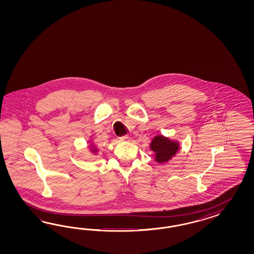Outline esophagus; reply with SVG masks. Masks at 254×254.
Listing matches in <instances>:
<instances>
[{"label": "esophagus", "instance_id": "34e87169", "mask_svg": "<svg viewBox=\"0 0 254 254\" xmlns=\"http://www.w3.org/2000/svg\"><path fill=\"white\" fill-rule=\"evenodd\" d=\"M120 140L121 141H129L130 140V138L128 137V136H123V137H120Z\"/></svg>", "mask_w": 254, "mask_h": 254}]
</instances>
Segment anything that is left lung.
Wrapping results in <instances>:
<instances>
[{"label":"left lung","instance_id":"1","mask_svg":"<svg viewBox=\"0 0 254 254\" xmlns=\"http://www.w3.org/2000/svg\"><path fill=\"white\" fill-rule=\"evenodd\" d=\"M150 148L155 154L154 160L162 164L170 160L179 151L180 146L177 141L170 140L162 135H157L153 138Z\"/></svg>","mask_w":254,"mask_h":254}]
</instances>
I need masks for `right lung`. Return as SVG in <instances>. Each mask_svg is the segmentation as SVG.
<instances>
[{
    "mask_svg": "<svg viewBox=\"0 0 254 254\" xmlns=\"http://www.w3.org/2000/svg\"><path fill=\"white\" fill-rule=\"evenodd\" d=\"M92 152L93 153H96V152H97V149H96V148H93Z\"/></svg>",
    "mask_w": 254,
    "mask_h": 254,
    "instance_id": "add662e5",
    "label": "right lung"
}]
</instances>
